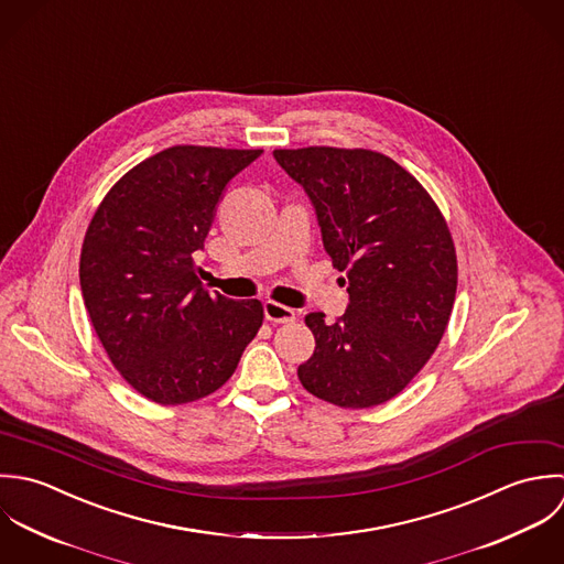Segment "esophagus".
Wrapping results in <instances>:
<instances>
[{
	"mask_svg": "<svg viewBox=\"0 0 564 564\" xmlns=\"http://www.w3.org/2000/svg\"><path fill=\"white\" fill-rule=\"evenodd\" d=\"M263 314L270 323H294V318H296L294 310H290L281 303H274V301L263 303Z\"/></svg>",
	"mask_w": 564,
	"mask_h": 564,
	"instance_id": "1",
	"label": "esophagus"
}]
</instances>
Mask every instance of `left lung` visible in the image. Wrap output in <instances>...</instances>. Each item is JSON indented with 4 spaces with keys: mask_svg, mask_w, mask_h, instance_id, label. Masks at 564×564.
<instances>
[{
    "mask_svg": "<svg viewBox=\"0 0 564 564\" xmlns=\"http://www.w3.org/2000/svg\"><path fill=\"white\" fill-rule=\"evenodd\" d=\"M272 154L305 189L348 292L336 323L323 312L305 318L316 348L299 379L339 408L386 403L427 364L447 329L457 288L447 223L421 183L379 152Z\"/></svg>",
    "mask_w": 564,
    "mask_h": 564,
    "instance_id": "obj_1",
    "label": "left lung"
}]
</instances>
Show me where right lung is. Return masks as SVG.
I'll list each match as a JSON object with an SVG mask.
<instances>
[{
    "label": "right lung",
    "mask_w": 564,
    "mask_h": 564,
    "mask_svg": "<svg viewBox=\"0 0 564 564\" xmlns=\"http://www.w3.org/2000/svg\"><path fill=\"white\" fill-rule=\"evenodd\" d=\"M261 152L167 148L121 176L87 228L91 325L119 375L154 403L216 392L263 323L259 301L209 294L194 265L228 183Z\"/></svg>",
    "instance_id": "obj_1"
}]
</instances>
